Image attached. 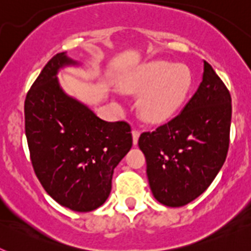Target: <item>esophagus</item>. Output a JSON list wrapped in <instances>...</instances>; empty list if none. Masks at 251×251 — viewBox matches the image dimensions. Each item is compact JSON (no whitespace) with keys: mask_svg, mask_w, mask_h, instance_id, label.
I'll return each instance as SVG.
<instances>
[{"mask_svg":"<svg viewBox=\"0 0 251 251\" xmlns=\"http://www.w3.org/2000/svg\"><path fill=\"white\" fill-rule=\"evenodd\" d=\"M139 136H141V133H139V130H137V129H133V130H132L133 145H134V146L138 145V138H139Z\"/></svg>","mask_w":251,"mask_h":251,"instance_id":"esophagus-1","label":"esophagus"}]
</instances>
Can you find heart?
Wrapping results in <instances>:
<instances>
[{"label": "heart", "instance_id": "obj_1", "mask_svg": "<svg viewBox=\"0 0 251 251\" xmlns=\"http://www.w3.org/2000/svg\"><path fill=\"white\" fill-rule=\"evenodd\" d=\"M191 83V72L186 65L154 60L137 69L121 85L124 92L142 95V118L161 123L172 118L183 105Z\"/></svg>", "mask_w": 251, "mask_h": 251}]
</instances>
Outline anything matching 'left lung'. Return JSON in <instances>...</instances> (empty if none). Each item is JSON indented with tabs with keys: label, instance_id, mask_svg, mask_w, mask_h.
<instances>
[{
	"label": "left lung",
	"instance_id": "left-lung-1",
	"mask_svg": "<svg viewBox=\"0 0 251 251\" xmlns=\"http://www.w3.org/2000/svg\"><path fill=\"white\" fill-rule=\"evenodd\" d=\"M230 123L229 90L203 61L202 80L182 112L139 137L151 191L158 202L179 207L205 192L226 159Z\"/></svg>",
	"mask_w": 251,
	"mask_h": 251
}]
</instances>
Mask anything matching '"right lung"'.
Here are the masks:
<instances>
[{"mask_svg": "<svg viewBox=\"0 0 251 251\" xmlns=\"http://www.w3.org/2000/svg\"><path fill=\"white\" fill-rule=\"evenodd\" d=\"M80 65L66 52L46 64L26 95L25 132L45 191L64 207L89 212L109 197L114 168L133 139L129 124L103 121L61 88L60 70Z\"/></svg>", "mask_w": 251, "mask_h": 251, "instance_id": "add662e5", "label": "right lung"}]
</instances>
